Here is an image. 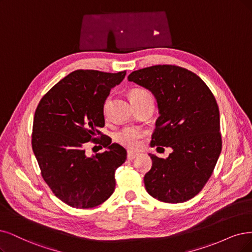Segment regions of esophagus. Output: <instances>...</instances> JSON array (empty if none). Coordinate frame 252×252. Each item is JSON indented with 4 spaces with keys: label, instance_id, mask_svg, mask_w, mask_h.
<instances>
[{
    "label": "esophagus",
    "instance_id": "1",
    "mask_svg": "<svg viewBox=\"0 0 252 252\" xmlns=\"http://www.w3.org/2000/svg\"><path fill=\"white\" fill-rule=\"evenodd\" d=\"M138 156L137 153H134L132 151H127V160H133Z\"/></svg>",
    "mask_w": 252,
    "mask_h": 252
}]
</instances>
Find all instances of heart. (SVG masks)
Wrapping results in <instances>:
<instances>
[{
    "label": "heart",
    "instance_id": "1",
    "mask_svg": "<svg viewBox=\"0 0 252 252\" xmlns=\"http://www.w3.org/2000/svg\"><path fill=\"white\" fill-rule=\"evenodd\" d=\"M150 94L146 90L141 88H136L133 89L129 93V96L135 97V96H140ZM144 137V132L139 129L137 127L133 126H126L121 128L115 135V140L126 147L131 148V150H137V148L140 147L142 139Z\"/></svg>",
    "mask_w": 252,
    "mask_h": 252
}]
</instances>
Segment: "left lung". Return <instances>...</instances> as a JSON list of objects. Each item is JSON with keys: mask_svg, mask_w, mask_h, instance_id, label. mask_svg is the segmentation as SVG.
I'll return each instance as SVG.
<instances>
[{"mask_svg": "<svg viewBox=\"0 0 252 252\" xmlns=\"http://www.w3.org/2000/svg\"><path fill=\"white\" fill-rule=\"evenodd\" d=\"M127 80L151 90L160 116L151 146L171 147L167 159L150 154L145 189L158 200L181 203L197 195L215 168L222 148L219 108L197 74L176 65H154Z\"/></svg>", "mask_w": 252, "mask_h": 252, "instance_id": "obj_1", "label": "left lung"}]
</instances>
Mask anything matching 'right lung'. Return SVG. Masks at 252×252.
Here are the masks:
<instances>
[{
	"label": "right lung",
	"mask_w": 252,
	"mask_h": 252,
	"mask_svg": "<svg viewBox=\"0 0 252 252\" xmlns=\"http://www.w3.org/2000/svg\"><path fill=\"white\" fill-rule=\"evenodd\" d=\"M126 73L74 70L46 92L36 108L34 155L44 182L69 207L94 208L114 192L115 171L126 160V151L111 143L99 128L105 126V100ZM90 143L106 151L88 157L85 151Z\"/></svg>",
	"instance_id": "obj_1"
}]
</instances>
